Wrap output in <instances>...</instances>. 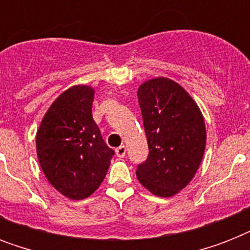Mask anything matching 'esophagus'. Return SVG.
<instances>
[{"mask_svg": "<svg viewBox=\"0 0 250 250\" xmlns=\"http://www.w3.org/2000/svg\"><path fill=\"white\" fill-rule=\"evenodd\" d=\"M125 152H127V148H125V145H121L119 148L115 149V153H117V156L119 157V158H123V157L125 156Z\"/></svg>", "mask_w": 250, "mask_h": 250, "instance_id": "34e87169", "label": "esophagus"}]
</instances>
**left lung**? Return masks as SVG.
I'll list each match as a JSON object with an SVG mask.
<instances>
[{"label": "left lung", "instance_id": "8db88e82", "mask_svg": "<svg viewBox=\"0 0 250 250\" xmlns=\"http://www.w3.org/2000/svg\"><path fill=\"white\" fill-rule=\"evenodd\" d=\"M149 156L136 176L158 197L186 188L205 153V121L197 104L180 84L167 78L146 80L137 89Z\"/></svg>", "mask_w": 250, "mask_h": 250}]
</instances>
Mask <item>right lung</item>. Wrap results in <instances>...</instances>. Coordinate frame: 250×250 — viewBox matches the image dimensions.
<instances>
[{"label": "right lung", "instance_id": "add662e5", "mask_svg": "<svg viewBox=\"0 0 250 250\" xmlns=\"http://www.w3.org/2000/svg\"><path fill=\"white\" fill-rule=\"evenodd\" d=\"M93 98L92 86H70L50 105L36 133L45 178L71 200L89 197L101 186L114 156L92 117Z\"/></svg>", "mask_w": 250, "mask_h": 250}]
</instances>
